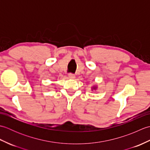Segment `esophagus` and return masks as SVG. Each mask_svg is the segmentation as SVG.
<instances>
[{
    "mask_svg": "<svg viewBox=\"0 0 150 150\" xmlns=\"http://www.w3.org/2000/svg\"><path fill=\"white\" fill-rule=\"evenodd\" d=\"M68 77H69V79H74V78L75 77V76L74 74H73V73H69V74H68Z\"/></svg>",
    "mask_w": 150,
    "mask_h": 150,
    "instance_id": "34e87169",
    "label": "esophagus"
}]
</instances>
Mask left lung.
Masks as SVG:
<instances>
[{"label": "left lung", "instance_id": "8db88e82", "mask_svg": "<svg viewBox=\"0 0 150 150\" xmlns=\"http://www.w3.org/2000/svg\"><path fill=\"white\" fill-rule=\"evenodd\" d=\"M93 90H96V89H97V87H93Z\"/></svg>", "mask_w": 150, "mask_h": 150}]
</instances>
